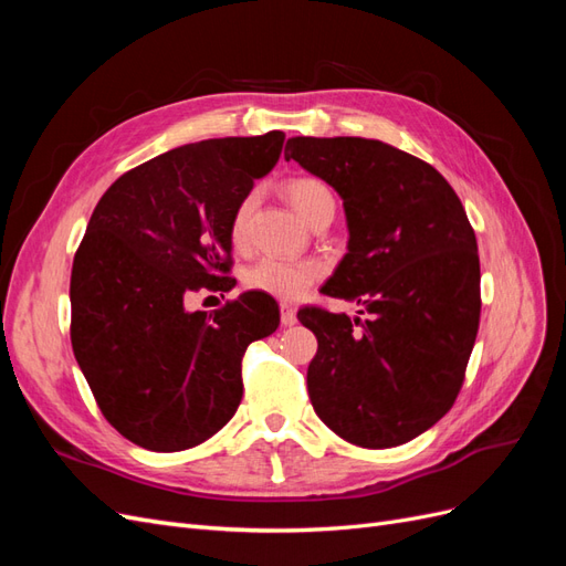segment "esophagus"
Returning <instances> with one entry per match:
<instances>
[{"label": "esophagus", "instance_id": "obj_1", "mask_svg": "<svg viewBox=\"0 0 566 566\" xmlns=\"http://www.w3.org/2000/svg\"><path fill=\"white\" fill-rule=\"evenodd\" d=\"M281 323L287 325V328H290V325L297 323V312H295L293 304H287V302L281 304Z\"/></svg>", "mask_w": 566, "mask_h": 566}]
</instances>
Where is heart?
<instances>
[{"label": "heart", "instance_id": "b5f03b06", "mask_svg": "<svg viewBox=\"0 0 566 566\" xmlns=\"http://www.w3.org/2000/svg\"><path fill=\"white\" fill-rule=\"evenodd\" d=\"M285 193L290 205H293V210L304 221H310L316 212L325 208L335 210V196L331 191V186L316 177L290 179L285 186ZM252 202H254V196L243 198V202L238 205V210L233 214L231 238L235 245L243 243L245 221L252 210ZM318 276H321V266L316 262H293V260H279V256H264V260H260L254 266L248 269L245 283L250 290H256V293L281 297V300H295Z\"/></svg>", "mask_w": 566, "mask_h": 566}]
</instances>
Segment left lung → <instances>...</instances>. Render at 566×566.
<instances>
[{
	"label": "left lung",
	"instance_id": "obj_1",
	"mask_svg": "<svg viewBox=\"0 0 566 566\" xmlns=\"http://www.w3.org/2000/svg\"><path fill=\"white\" fill-rule=\"evenodd\" d=\"M285 160L333 186L345 208L347 254L321 293L368 314H297L318 339L312 406L356 447H399L449 413L465 378L482 310L474 231L451 184L385 142L293 136Z\"/></svg>",
	"mask_w": 566,
	"mask_h": 566
}]
</instances>
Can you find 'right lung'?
<instances>
[{
	"label": "right lung",
	"mask_w": 566,
	"mask_h": 566,
	"mask_svg": "<svg viewBox=\"0 0 566 566\" xmlns=\"http://www.w3.org/2000/svg\"><path fill=\"white\" fill-rule=\"evenodd\" d=\"M283 142L266 132L179 146L119 177L94 208L73 262L71 339L101 413L136 447L172 453L217 434L243 399V352L279 328L264 293L212 314L186 300L231 290L233 214Z\"/></svg>",
	"instance_id": "obj_1"
}]
</instances>
